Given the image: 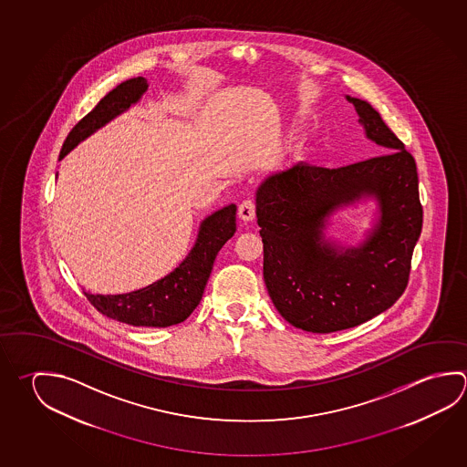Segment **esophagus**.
<instances>
[{"instance_id": "obj_1", "label": "esophagus", "mask_w": 467, "mask_h": 467, "mask_svg": "<svg viewBox=\"0 0 467 467\" xmlns=\"http://www.w3.org/2000/svg\"><path fill=\"white\" fill-rule=\"evenodd\" d=\"M237 214H239V218H241L243 222H253L254 216H255V203H254L253 200H244V202L239 205Z\"/></svg>"}]
</instances>
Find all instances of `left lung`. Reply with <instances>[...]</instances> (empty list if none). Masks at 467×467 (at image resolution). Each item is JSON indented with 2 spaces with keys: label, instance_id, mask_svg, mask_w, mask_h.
Masks as SVG:
<instances>
[{
  "label": "left lung",
  "instance_id": "left-lung-1",
  "mask_svg": "<svg viewBox=\"0 0 467 467\" xmlns=\"http://www.w3.org/2000/svg\"><path fill=\"white\" fill-rule=\"evenodd\" d=\"M348 99L387 154L337 169L296 164L267 177L255 198L272 303L310 333L358 327L390 308L409 285L423 224L415 159L368 101ZM362 194L378 198L381 218L364 245L339 252L324 241V223Z\"/></svg>",
  "mask_w": 467,
  "mask_h": 467
}]
</instances>
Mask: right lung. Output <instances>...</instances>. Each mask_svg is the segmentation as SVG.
I'll list each match as a JSON object with an SVG mask.
<instances>
[{
  "label": "right lung",
  "mask_w": 467,
  "mask_h": 467,
  "mask_svg": "<svg viewBox=\"0 0 467 467\" xmlns=\"http://www.w3.org/2000/svg\"><path fill=\"white\" fill-rule=\"evenodd\" d=\"M148 90V80L136 77L119 83L99 99L88 115L75 124L60 150L64 159L80 140L126 111ZM236 233V205L224 206L208 216L200 226L197 244L189 257L172 274L140 290L123 295H91L88 302L108 318L128 323L131 327H172L189 318L205 292L216 254Z\"/></svg>",
  "instance_id": "1"
}]
</instances>
